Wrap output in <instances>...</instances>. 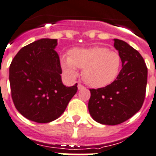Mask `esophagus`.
Segmentation results:
<instances>
[{"label": "esophagus", "mask_w": 156, "mask_h": 156, "mask_svg": "<svg viewBox=\"0 0 156 156\" xmlns=\"http://www.w3.org/2000/svg\"><path fill=\"white\" fill-rule=\"evenodd\" d=\"M84 88V86H82V84H78V89H83Z\"/></svg>", "instance_id": "1"}]
</instances>
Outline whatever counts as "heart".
<instances>
[{
    "label": "heart",
    "instance_id": "b5f03b06",
    "mask_svg": "<svg viewBox=\"0 0 156 156\" xmlns=\"http://www.w3.org/2000/svg\"><path fill=\"white\" fill-rule=\"evenodd\" d=\"M63 72L70 78L78 75L77 67L83 69L82 78L87 85L95 88L112 84L119 76L122 66L121 55L116 51L96 46L89 48H73L70 55L60 59Z\"/></svg>",
    "mask_w": 156,
    "mask_h": 156
}]
</instances>
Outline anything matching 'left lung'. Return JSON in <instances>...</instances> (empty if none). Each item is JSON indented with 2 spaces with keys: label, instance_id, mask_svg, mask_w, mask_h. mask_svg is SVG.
Here are the masks:
<instances>
[{
  "label": "left lung",
  "instance_id": "1",
  "mask_svg": "<svg viewBox=\"0 0 156 156\" xmlns=\"http://www.w3.org/2000/svg\"><path fill=\"white\" fill-rule=\"evenodd\" d=\"M114 46L122 58V70L112 84L90 89L89 112L95 121L104 125H118L140 111L146 93L147 68L143 57L126 42L114 39Z\"/></svg>",
  "mask_w": 156,
  "mask_h": 156
}]
</instances>
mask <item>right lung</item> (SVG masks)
<instances>
[{
  "label": "right lung",
  "mask_w": 156,
  "mask_h": 156,
  "mask_svg": "<svg viewBox=\"0 0 156 156\" xmlns=\"http://www.w3.org/2000/svg\"><path fill=\"white\" fill-rule=\"evenodd\" d=\"M56 39L42 38L24 46L9 67L12 98L22 115L30 121L47 123L61 115L78 90L67 87L55 52Z\"/></svg>",
  "instance_id": "add662e5"
}]
</instances>
